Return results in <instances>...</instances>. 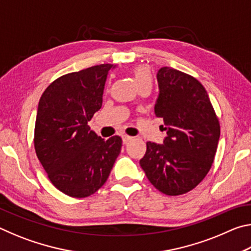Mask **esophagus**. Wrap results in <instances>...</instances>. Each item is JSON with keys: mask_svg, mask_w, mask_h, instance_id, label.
<instances>
[{"mask_svg": "<svg viewBox=\"0 0 251 251\" xmlns=\"http://www.w3.org/2000/svg\"><path fill=\"white\" fill-rule=\"evenodd\" d=\"M122 139H123V143L127 144L129 141H131V139H133V137H130V136H128V135H123L122 136Z\"/></svg>", "mask_w": 251, "mask_h": 251, "instance_id": "esophagus-1", "label": "esophagus"}]
</instances>
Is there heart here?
Wrapping results in <instances>:
<instances>
[{
	"instance_id": "heart-1",
	"label": "heart",
	"mask_w": 251,
	"mask_h": 251,
	"mask_svg": "<svg viewBox=\"0 0 251 251\" xmlns=\"http://www.w3.org/2000/svg\"><path fill=\"white\" fill-rule=\"evenodd\" d=\"M131 75H133V78L137 87L144 86V85H151V86L152 75L150 67L145 65L136 66L131 70Z\"/></svg>"
}]
</instances>
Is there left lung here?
Instances as JSON below:
<instances>
[{
	"instance_id": "obj_1",
	"label": "left lung",
	"mask_w": 251,
	"mask_h": 251,
	"mask_svg": "<svg viewBox=\"0 0 251 251\" xmlns=\"http://www.w3.org/2000/svg\"><path fill=\"white\" fill-rule=\"evenodd\" d=\"M159 94L155 115L163 118V144L147 142L139 160L156 189L177 196L201 182L214 161L220 136L219 121L205 87L172 67L157 72Z\"/></svg>"
}]
</instances>
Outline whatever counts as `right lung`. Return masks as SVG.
Segmentation results:
<instances>
[{
	"mask_svg": "<svg viewBox=\"0 0 251 251\" xmlns=\"http://www.w3.org/2000/svg\"><path fill=\"white\" fill-rule=\"evenodd\" d=\"M114 67L100 64L63 75L41 96L34 147L50 182L67 196L96 193L121 152L120 136L105 141L87 125L101 107L106 78Z\"/></svg>",
	"mask_w": 251,
	"mask_h": 251,
	"instance_id": "right-lung-1",
	"label": "right lung"
}]
</instances>
